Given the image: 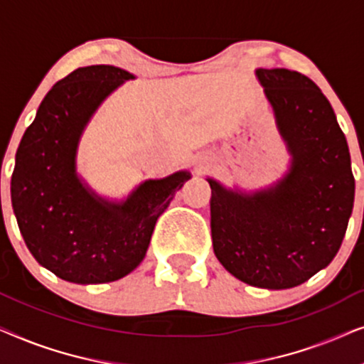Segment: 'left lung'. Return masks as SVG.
<instances>
[{
    "instance_id": "8db88e82",
    "label": "left lung",
    "mask_w": 364,
    "mask_h": 364,
    "mask_svg": "<svg viewBox=\"0 0 364 364\" xmlns=\"http://www.w3.org/2000/svg\"><path fill=\"white\" fill-rule=\"evenodd\" d=\"M288 171L272 186L243 191L210 183L213 252L247 285L285 290L301 285L340 250L355 202L346 137L331 104L310 77L290 69H257Z\"/></svg>"
}]
</instances>
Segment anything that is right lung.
<instances>
[{
	"instance_id": "right-lung-1",
	"label": "right lung",
	"mask_w": 364,
	"mask_h": 364,
	"mask_svg": "<svg viewBox=\"0 0 364 364\" xmlns=\"http://www.w3.org/2000/svg\"><path fill=\"white\" fill-rule=\"evenodd\" d=\"M136 79L126 69L79 68L54 84L19 142L11 203L24 243L63 280L91 285L126 277L144 260L157 218L191 178H147L122 200L99 196L77 173V149L99 106Z\"/></svg>"
}]
</instances>
